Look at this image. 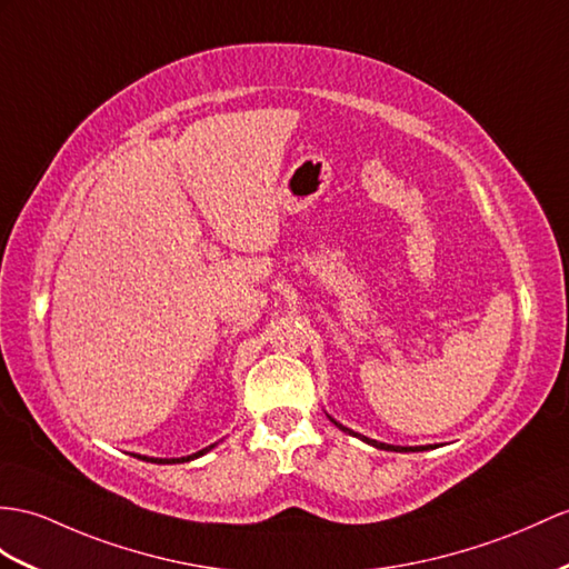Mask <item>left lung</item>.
Wrapping results in <instances>:
<instances>
[{
    "mask_svg": "<svg viewBox=\"0 0 569 569\" xmlns=\"http://www.w3.org/2000/svg\"><path fill=\"white\" fill-rule=\"evenodd\" d=\"M330 418V415H328ZM330 422H336L330 418ZM336 427H340L342 432H348V435H352V437H359L362 441H367V445H371V447H377V449H383V451H425V449H432V447H393V445H383V441H377V439H369V437H362V435H357V432H352V429H348V427H342L340 422H336Z\"/></svg>",
    "mask_w": 569,
    "mask_h": 569,
    "instance_id": "obj_1",
    "label": "left lung"
}]
</instances>
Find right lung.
<instances>
[{"label": "right lung", "mask_w": 569, "mask_h": 569, "mask_svg": "<svg viewBox=\"0 0 569 569\" xmlns=\"http://www.w3.org/2000/svg\"><path fill=\"white\" fill-rule=\"evenodd\" d=\"M210 449H214V445H210L207 449H202V451H198V453H190V456H183V459H149V456H140L137 453V459H142V461H151V463H186V461H192V459H198V456H202V453H207Z\"/></svg>", "instance_id": "obj_1"}]
</instances>
